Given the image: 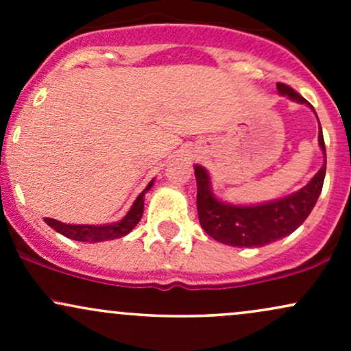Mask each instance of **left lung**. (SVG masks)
Listing matches in <instances>:
<instances>
[{
  "instance_id": "left-lung-1",
  "label": "left lung",
  "mask_w": 351,
  "mask_h": 351,
  "mask_svg": "<svg viewBox=\"0 0 351 351\" xmlns=\"http://www.w3.org/2000/svg\"><path fill=\"white\" fill-rule=\"evenodd\" d=\"M277 90L280 95H287L295 102L310 106L307 100L285 84H277ZM310 108L313 110L312 106ZM318 145L325 155L322 127L318 130ZM325 170H327V155H325L324 167L308 181V184H305L299 191L285 198L271 201V203L256 204V206H236V204L223 203L213 195L208 171L199 165H195L196 184H198L196 206H198L201 228L213 239L234 245V247H261V245L279 241L295 231L307 219L322 193Z\"/></svg>"
}]
</instances>
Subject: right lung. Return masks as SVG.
<instances>
[{
    "label": "right lung",
    "instance_id": "1",
    "mask_svg": "<svg viewBox=\"0 0 351 351\" xmlns=\"http://www.w3.org/2000/svg\"><path fill=\"white\" fill-rule=\"evenodd\" d=\"M152 186L153 180L148 183V186L136 196L135 203L132 204V208L128 209L127 215H125L119 223L104 224V226H92V224H66L60 223V221L52 219V217H44V221H46L54 231H58L59 234L69 237V239L80 241V243H100V241L119 239V237L127 236L128 232L138 224V221L142 219L145 193H147Z\"/></svg>",
    "mask_w": 351,
    "mask_h": 351
}]
</instances>
